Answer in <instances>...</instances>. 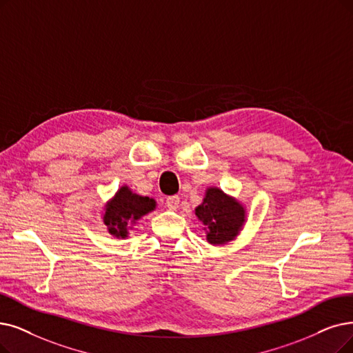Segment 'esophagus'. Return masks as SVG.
Masks as SVG:
<instances>
[{"label":"esophagus","mask_w":353,"mask_h":353,"mask_svg":"<svg viewBox=\"0 0 353 353\" xmlns=\"http://www.w3.org/2000/svg\"><path fill=\"white\" fill-rule=\"evenodd\" d=\"M166 207L169 210H178V207H179V196L178 195L168 196V199H166Z\"/></svg>","instance_id":"1"}]
</instances>
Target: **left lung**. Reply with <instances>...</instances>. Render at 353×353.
<instances>
[{
  "mask_svg": "<svg viewBox=\"0 0 353 353\" xmlns=\"http://www.w3.org/2000/svg\"><path fill=\"white\" fill-rule=\"evenodd\" d=\"M195 216L204 224L205 241L219 246L234 241L241 234L248 220V208L245 203L219 187H208L203 203L195 207Z\"/></svg>",
  "mask_w": 353,
  "mask_h": 353,
  "instance_id": "obj_1",
  "label": "left lung"
}]
</instances>
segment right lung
I'll return each mask as SVG.
<instances>
[{
	"instance_id": "1",
	"label": "right lung",
	"mask_w": 353,
	"mask_h": 353,
	"mask_svg": "<svg viewBox=\"0 0 353 353\" xmlns=\"http://www.w3.org/2000/svg\"><path fill=\"white\" fill-rule=\"evenodd\" d=\"M153 210H157L153 199L133 192L129 185H121L104 204L101 220L111 236L128 239L133 225Z\"/></svg>"
}]
</instances>
